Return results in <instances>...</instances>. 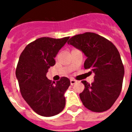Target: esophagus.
Listing matches in <instances>:
<instances>
[{"mask_svg":"<svg viewBox=\"0 0 132 132\" xmlns=\"http://www.w3.org/2000/svg\"><path fill=\"white\" fill-rule=\"evenodd\" d=\"M76 82H77L76 80H75V79H70V84L71 85L75 84Z\"/></svg>","mask_w":132,"mask_h":132,"instance_id":"1","label":"esophagus"}]
</instances>
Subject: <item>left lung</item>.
I'll list each match as a JSON object with an SVG mask.
<instances>
[{
	"instance_id": "1",
	"label": "left lung",
	"mask_w": 132,
	"mask_h": 132,
	"mask_svg": "<svg viewBox=\"0 0 132 132\" xmlns=\"http://www.w3.org/2000/svg\"><path fill=\"white\" fill-rule=\"evenodd\" d=\"M85 54L84 68L94 72V81H82L85 88L79 94L82 103L88 110L102 112L112 106L121 92L125 70L119 51L106 38L86 32L68 40Z\"/></svg>"
}]
</instances>
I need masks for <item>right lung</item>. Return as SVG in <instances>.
<instances>
[{
	"mask_svg": "<svg viewBox=\"0 0 132 132\" xmlns=\"http://www.w3.org/2000/svg\"><path fill=\"white\" fill-rule=\"evenodd\" d=\"M69 37L38 38L28 44L20 56L15 75L22 96L33 110L43 117H53L64 110V93L70 86L69 79L61 77L52 82L46 77L55 57Z\"/></svg>",
	"mask_w": 132,
	"mask_h": 132,
	"instance_id": "right-lung-1",
	"label": "right lung"
}]
</instances>
